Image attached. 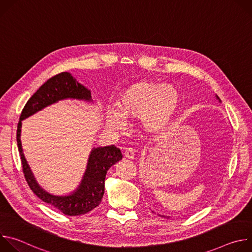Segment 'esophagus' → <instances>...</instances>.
Masks as SVG:
<instances>
[{
    "label": "esophagus",
    "mask_w": 252,
    "mask_h": 252,
    "mask_svg": "<svg viewBox=\"0 0 252 252\" xmlns=\"http://www.w3.org/2000/svg\"><path fill=\"white\" fill-rule=\"evenodd\" d=\"M124 156H125L126 158L133 159V158H134V151H133V149H131V148H127V149L125 151Z\"/></svg>",
    "instance_id": "obj_1"
}]
</instances>
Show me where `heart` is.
Here are the masks:
<instances>
[{"label":"heart","mask_w":252,"mask_h":252,"mask_svg":"<svg viewBox=\"0 0 252 252\" xmlns=\"http://www.w3.org/2000/svg\"><path fill=\"white\" fill-rule=\"evenodd\" d=\"M179 104L177 91L169 86L153 81H138L126 87L119 95L117 107L105 112L107 126L122 130L126 119H138L142 127L150 132L165 128L173 119Z\"/></svg>","instance_id":"heart-1"}]
</instances>
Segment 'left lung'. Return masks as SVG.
I'll return each instance as SVG.
<instances>
[{"mask_svg": "<svg viewBox=\"0 0 252 252\" xmlns=\"http://www.w3.org/2000/svg\"><path fill=\"white\" fill-rule=\"evenodd\" d=\"M217 97H218V99H220V98H219V96H218V95H217ZM161 217H164V215H161ZM167 219H168V217H167Z\"/></svg>", "mask_w": 252, "mask_h": 252, "instance_id": "left-lung-1", "label": "left lung"}]
</instances>
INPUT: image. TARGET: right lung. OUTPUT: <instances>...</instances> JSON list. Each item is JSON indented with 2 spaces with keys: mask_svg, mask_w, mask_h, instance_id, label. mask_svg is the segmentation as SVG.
Instances as JSON below:
<instances>
[{
  "mask_svg": "<svg viewBox=\"0 0 252 252\" xmlns=\"http://www.w3.org/2000/svg\"><path fill=\"white\" fill-rule=\"evenodd\" d=\"M65 98L84 99L92 101L91 91L78 83L69 73H61L49 79L35 92L20 116L17 128V142L21 156L23 172L26 181L32 192L43 201L53 205L63 213L70 217L85 214L96 207L104 193V178L106 171L116 162L123 158L121 150L114 145L93 149L91 152L86 172L79 188L68 195H54L42 189L25 158L21 142L22 121L32 116L44 107Z\"/></svg>",
  "mask_w": 252,
  "mask_h": 252,
  "instance_id": "1",
  "label": "right lung"
}]
</instances>
